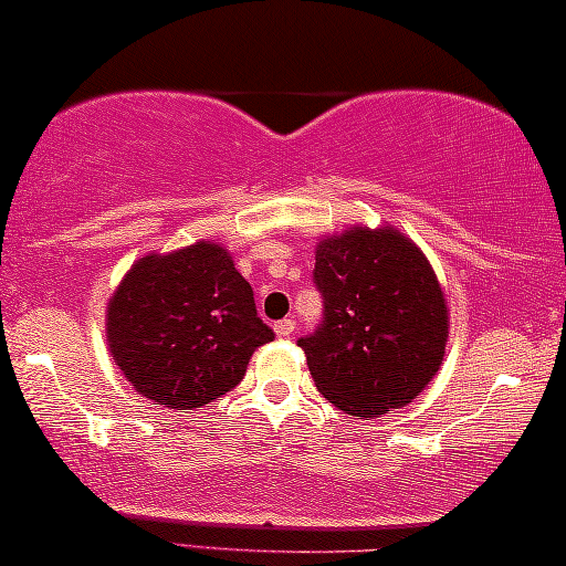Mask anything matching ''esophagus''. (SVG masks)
Here are the masks:
<instances>
[{
    "label": "esophagus",
    "instance_id": "1",
    "mask_svg": "<svg viewBox=\"0 0 566 566\" xmlns=\"http://www.w3.org/2000/svg\"><path fill=\"white\" fill-rule=\"evenodd\" d=\"M293 329H296V322H293V319L275 322V335H277V337H291Z\"/></svg>",
    "mask_w": 566,
    "mask_h": 566
}]
</instances>
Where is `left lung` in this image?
<instances>
[{
    "label": "left lung",
    "instance_id": "1",
    "mask_svg": "<svg viewBox=\"0 0 566 566\" xmlns=\"http://www.w3.org/2000/svg\"><path fill=\"white\" fill-rule=\"evenodd\" d=\"M322 324L301 337L316 389L366 420L407 407L438 374L448 306L428 258L394 227H350L316 244Z\"/></svg>",
    "mask_w": 566,
    "mask_h": 566
}]
</instances>
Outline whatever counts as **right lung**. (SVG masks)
Returning <instances> with one entry per match:
<instances>
[{
  "label": "right lung",
  "mask_w": 566,
  "mask_h": 566,
  "mask_svg": "<svg viewBox=\"0 0 566 566\" xmlns=\"http://www.w3.org/2000/svg\"><path fill=\"white\" fill-rule=\"evenodd\" d=\"M107 347L146 399L196 409L234 389L273 339L252 285L221 244L196 242L136 260L107 301Z\"/></svg>",
  "instance_id": "add662e5"
}]
</instances>
